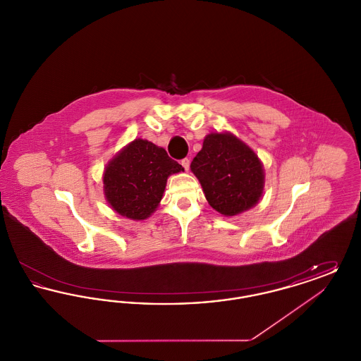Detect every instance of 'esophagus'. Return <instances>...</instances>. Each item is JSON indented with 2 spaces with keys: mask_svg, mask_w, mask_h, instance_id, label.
<instances>
[{
  "mask_svg": "<svg viewBox=\"0 0 361 361\" xmlns=\"http://www.w3.org/2000/svg\"><path fill=\"white\" fill-rule=\"evenodd\" d=\"M189 164H190V161H189L188 158H184V159H181V165H183V168H184L185 171H188Z\"/></svg>",
  "mask_w": 361,
  "mask_h": 361,
  "instance_id": "esophagus-1",
  "label": "esophagus"
}]
</instances>
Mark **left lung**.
Instances as JSON below:
<instances>
[{"label":"left lung","mask_w":361,"mask_h":361,"mask_svg":"<svg viewBox=\"0 0 361 361\" xmlns=\"http://www.w3.org/2000/svg\"><path fill=\"white\" fill-rule=\"evenodd\" d=\"M190 171L197 177L208 204L224 216L240 215L262 197L265 172L261 159L228 131L206 135Z\"/></svg>","instance_id":"obj_1"}]
</instances>
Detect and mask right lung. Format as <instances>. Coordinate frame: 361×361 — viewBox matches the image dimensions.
<instances>
[{
	"mask_svg": "<svg viewBox=\"0 0 361 361\" xmlns=\"http://www.w3.org/2000/svg\"><path fill=\"white\" fill-rule=\"evenodd\" d=\"M180 172L184 168L164 147L137 137L106 164L105 200L121 216L145 221L159 206L169 176Z\"/></svg>",
	"mask_w": 361,
	"mask_h": 361,
	"instance_id": "obj_1",
	"label": "right lung"
}]
</instances>
